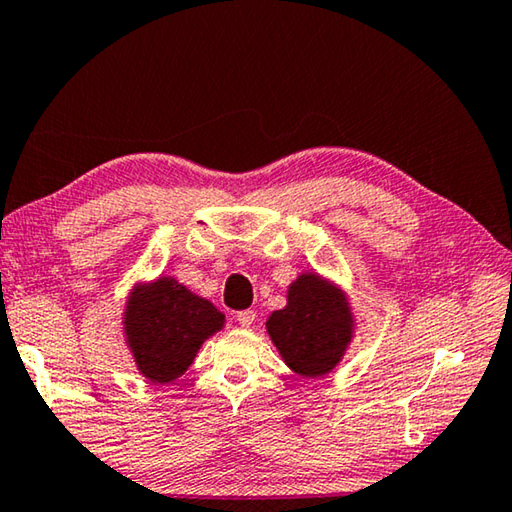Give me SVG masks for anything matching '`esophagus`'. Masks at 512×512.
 Masks as SVG:
<instances>
[{"label": "esophagus", "mask_w": 512, "mask_h": 512, "mask_svg": "<svg viewBox=\"0 0 512 512\" xmlns=\"http://www.w3.org/2000/svg\"><path fill=\"white\" fill-rule=\"evenodd\" d=\"M255 311H250V309H244V311H239L237 314V323L241 325V327H250L255 323Z\"/></svg>", "instance_id": "34e87169"}]
</instances>
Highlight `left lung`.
I'll return each instance as SVG.
<instances>
[{
  "label": "left lung",
  "instance_id": "8db88e82",
  "mask_svg": "<svg viewBox=\"0 0 512 512\" xmlns=\"http://www.w3.org/2000/svg\"><path fill=\"white\" fill-rule=\"evenodd\" d=\"M266 332L284 363L302 377H323L343 359L354 334L345 293L316 273H302L287 293V307L273 311Z\"/></svg>",
  "mask_w": 512,
  "mask_h": 512
}]
</instances>
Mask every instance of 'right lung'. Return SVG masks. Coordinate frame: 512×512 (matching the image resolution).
<instances>
[{
  "mask_svg": "<svg viewBox=\"0 0 512 512\" xmlns=\"http://www.w3.org/2000/svg\"><path fill=\"white\" fill-rule=\"evenodd\" d=\"M225 316L210 300L173 277L137 284L124 311V336L137 370L153 384L185 375L201 345L219 332Z\"/></svg>",
  "mask_w": 512,
  "mask_h": 512,
  "instance_id": "right-lung-1",
  "label": "right lung"
}]
</instances>
